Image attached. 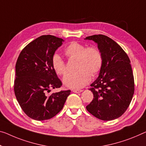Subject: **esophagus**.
<instances>
[{
	"label": "esophagus",
	"instance_id": "1",
	"mask_svg": "<svg viewBox=\"0 0 146 146\" xmlns=\"http://www.w3.org/2000/svg\"><path fill=\"white\" fill-rule=\"evenodd\" d=\"M72 91L74 92V93H81V92H82L83 90H80V89H73Z\"/></svg>",
	"mask_w": 146,
	"mask_h": 146
}]
</instances>
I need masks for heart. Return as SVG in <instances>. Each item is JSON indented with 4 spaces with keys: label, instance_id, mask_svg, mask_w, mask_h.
Returning a JSON list of instances; mask_svg holds the SVG:
<instances>
[{
    "label": "heart",
    "instance_id": "obj_1",
    "mask_svg": "<svg viewBox=\"0 0 146 146\" xmlns=\"http://www.w3.org/2000/svg\"><path fill=\"white\" fill-rule=\"evenodd\" d=\"M69 59H77L76 73L66 76L63 79L64 86L68 88L79 89L90 82L92 76H96L102 66V56L95 47H87L77 42H72L64 50ZM53 70L59 76H65L68 72L66 64L59 55H53L51 60Z\"/></svg>",
    "mask_w": 146,
    "mask_h": 146
}]
</instances>
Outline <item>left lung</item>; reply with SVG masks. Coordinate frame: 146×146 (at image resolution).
Returning a JSON list of instances; mask_svg holds the SVG:
<instances>
[{"label": "left lung", "instance_id": "1", "mask_svg": "<svg viewBox=\"0 0 146 146\" xmlns=\"http://www.w3.org/2000/svg\"><path fill=\"white\" fill-rule=\"evenodd\" d=\"M85 39L97 44L103 59L99 76L91 85L94 98L86 109L99 119H115L127 110L134 95L131 60L121 47L107 36L93 35Z\"/></svg>", "mask_w": 146, "mask_h": 146}]
</instances>
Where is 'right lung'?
<instances>
[{
	"instance_id": "right-lung-1",
	"label": "right lung",
	"mask_w": 146,
	"mask_h": 146,
	"mask_svg": "<svg viewBox=\"0 0 146 146\" xmlns=\"http://www.w3.org/2000/svg\"><path fill=\"white\" fill-rule=\"evenodd\" d=\"M64 40L42 35L21 51L15 64L14 93L26 115L36 121L50 119L61 110L70 90L48 95L50 88H59L62 82L51 64L55 51Z\"/></svg>"
}]
</instances>
